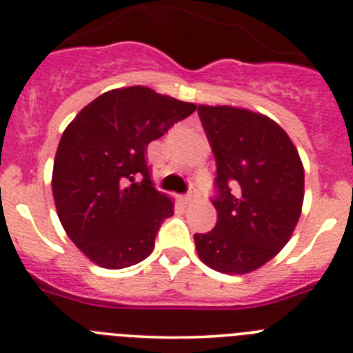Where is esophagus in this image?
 Here are the masks:
<instances>
[{
  "instance_id": "34e87169",
  "label": "esophagus",
  "mask_w": 353,
  "mask_h": 353,
  "mask_svg": "<svg viewBox=\"0 0 353 353\" xmlns=\"http://www.w3.org/2000/svg\"><path fill=\"white\" fill-rule=\"evenodd\" d=\"M197 197H199L197 190H195V188H190V192L185 195V202H187V204H192V202H194Z\"/></svg>"
}]
</instances>
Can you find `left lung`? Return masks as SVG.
Here are the masks:
<instances>
[{
  "label": "left lung",
  "instance_id": "8db88e82",
  "mask_svg": "<svg viewBox=\"0 0 353 353\" xmlns=\"http://www.w3.org/2000/svg\"><path fill=\"white\" fill-rule=\"evenodd\" d=\"M199 117L218 166V223L194 235L199 259L218 273H252L292 239L303 204L302 159L266 114L199 104Z\"/></svg>",
  "mask_w": 353,
  "mask_h": 353
}]
</instances>
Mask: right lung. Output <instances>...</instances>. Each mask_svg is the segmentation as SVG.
I'll use <instances>...</instances> for the list:
<instances>
[{"mask_svg":"<svg viewBox=\"0 0 353 353\" xmlns=\"http://www.w3.org/2000/svg\"><path fill=\"white\" fill-rule=\"evenodd\" d=\"M195 110L149 87H120L65 128L51 178L54 205L66 235L94 264L121 270L152 252L175 202L154 188L148 145Z\"/></svg>","mask_w":353,"mask_h":353,"instance_id":"add662e5","label":"right lung"}]
</instances>
